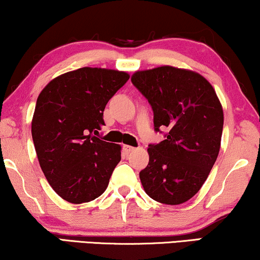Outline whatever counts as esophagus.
I'll return each mask as SVG.
<instances>
[{"instance_id":"obj_1","label":"esophagus","mask_w":260,"mask_h":260,"mask_svg":"<svg viewBox=\"0 0 260 260\" xmlns=\"http://www.w3.org/2000/svg\"><path fill=\"white\" fill-rule=\"evenodd\" d=\"M123 150L126 152V154H130V152H133L135 150L134 147H131V145H127V144H124L123 145Z\"/></svg>"}]
</instances>
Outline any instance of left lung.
Returning <instances> with one entry per match:
<instances>
[{
  "label": "left lung",
  "mask_w": 260,
  "mask_h": 260,
  "mask_svg": "<svg viewBox=\"0 0 260 260\" xmlns=\"http://www.w3.org/2000/svg\"><path fill=\"white\" fill-rule=\"evenodd\" d=\"M131 81L151 105L155 131L167 129L165 141L149 144L142 186L155 201L183 204L200 190L218 157L222 106L209 81L189 70L137 71Z\"/></svg>",
  "instance_id": "8db88e82"
}]
</instances>
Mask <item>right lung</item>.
<instances>
[{"label":"right lung","mask_w":260,"mask_h":260,"mask_svg":"<svg viewBox=\"0 0 260 260\" xmlns=\"http://www.w3.org/2000/svg\"><path fill=\"white\" fill-rule=\"evenodd\" d=\"M129 78L83 67L54 78L39 94L31 120L35 151L48 183L71 204L101 197L120 161V145L94 135L105 125L108 102Z\"/></svg>","instance_id":"right-lung-1"}]
</instances>
